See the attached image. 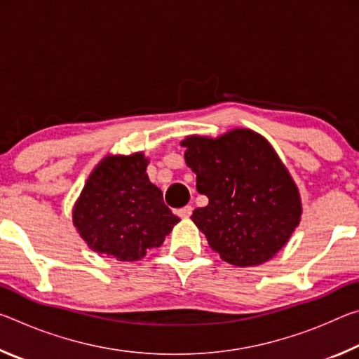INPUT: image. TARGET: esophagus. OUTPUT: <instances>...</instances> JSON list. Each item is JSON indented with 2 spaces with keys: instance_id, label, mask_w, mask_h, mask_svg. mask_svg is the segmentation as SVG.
Instances as JSON below:
<instances>
[{
  "instance_id": "34e87169",
  "label": "esophagus",
  "mask_w": 359,
  "mask_h": 359,
  "mask_svg": "<svg viewBox=\"0 0 359 359\" xmlns=\"http://www.w3.org/2000/svg\"><path fill=\"white\" fill-rule=\"evenodd\" d=\"M191 212H193V208L191 205H187V208H184V209H179L177 210V215L179 217H182V218H188L191 215Z\"/></svg>"
}]
</instances>
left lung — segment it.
Here are the masks:
<instances>
[{
	"label": "left lung",
	"instance_id": "8db88e82",
	"mask_svg": "<svg viewBox=\"0 0 359 359\" xmlns=\"http://www.w3.org/2000/svg\"><path fill=\"white\" fill-rule=\"evenodd\" d=\"M185 163L209 204L191 220L233 266H259L288 244L301 222L297 185L269 141L248 128L187 136Z\"/></svg>",
	"mask_w": 359,
	"mask_h": 359
}]
</instances>
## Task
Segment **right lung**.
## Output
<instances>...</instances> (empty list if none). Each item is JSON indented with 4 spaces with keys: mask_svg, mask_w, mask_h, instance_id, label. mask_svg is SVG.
<instances>
[{
    "mask_svg": "<svg viewBox=\"0 0 359 359\" xmlns=\"http://www.w3.org/2000/svg\"><path fill=\"white\" fill-rule=\"evenodd\" d=\"M144 151L106 155L90 172L72 208V224L93 252L139 261L180 222L147 175Z\"/></svg>",
    "mask_w": 359,
    "mask_h": 359,
    "instance_id": "add662e5",
    "label": "right lung"
}]
</instances>
